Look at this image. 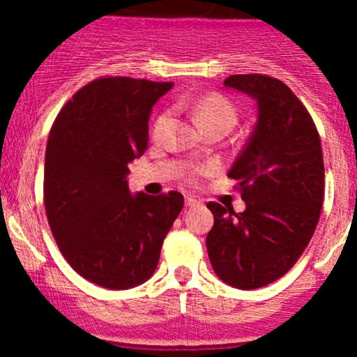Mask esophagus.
<instances>
[{
    "label": "esophagus",
    "instance_id": "obj_1",
    "mask_svg": "<svg viewBox=\"0 0 357 357\" xmlns=\"http://www.w3.org/2000/svg\"><path fill=\"white\" fill-rule=\"evenodd\" d=\"M184 203H186V206H190V208H192V206H199V203L198 199L196 198H192V196H186V199H184Z\"/></svg>",
    "mask_w": 357,
    "mask_h": 357
}]
</instances>
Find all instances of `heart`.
I'll use <instances>...</instances> for the list:
<instances>
[{"label": "heart", "mask_w": 357, "mask_h": 357, "mask_svg": "<svg viewBox=\"0 0 357 357\" xmlns=\"http://www.w3.org/2000/svg\"><path fill=\"white\" fill-rule=\"evenodd\" d=\"M192 112H195L196 121L199 122L202 127L216 124V122H225V124L233 126L236 121V110L233 107V104L227 99V97L221 96L218 92L208 93V96H203L202 99L196 100L195 104H192ZM169 121L171 110H165V112H161L155 117L153 126L154 139H159L165 134ZM199 173H206V167H199V169L191 171V173L188 174V181L196 183V176Z\"/></svg>", "instance_id": "obj_1"}]
</instances>
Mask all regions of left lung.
I'll return each instance as SVG.
<instances>
[{
	"label": "left lung",
	"mask_w": 357,
	"mask_h": 357,
	"mask_svg": "<svg viewBox=\"0 0 357 357\" xmlns=\"http://www.w3.org/2000/svg\"><path fill=\"white\" fill-rule=\"evenodd\" d=\"M225 85L252 96L258 119L228 173L247 210L208 203L215 225L206 248L225 284L252 290L285 275L312 238L324 203L322 147L312 117L284 82L247 73Z\"/></svg>",
	"instance_id": "obj_1"
}]
</instances>
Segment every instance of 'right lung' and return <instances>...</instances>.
<instances>
[{
    "label": "right lung",
    "mask_w": 357,
    "mask_h": 357,
    "mask_svg": "<svg viewBox=\"0 0 357 357\" xmlns=\"http://www.w3.org/2000/svg\"><path fill=\"white\" fill-rule=\"evenodd\" d=\"M173 82L100 77L61 107L45 154L43 203L61 255L79 275L122 290L153 277L184 198L127 188L149 141V114Z\"/></svg>",
    "instance_id": "obj_1"
}]
</instances>
